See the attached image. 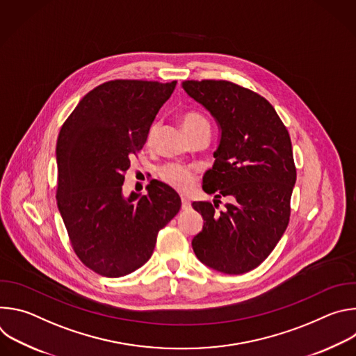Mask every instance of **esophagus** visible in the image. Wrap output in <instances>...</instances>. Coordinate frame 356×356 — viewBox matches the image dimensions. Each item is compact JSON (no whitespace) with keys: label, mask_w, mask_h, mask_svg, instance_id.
<instances>
[{"label":"esophagus","mask_w":356,"mask_h":356,"mask_svg":"<svg viewBox=\"0 0 356 356\" xmlns=\"http://www.w3.org/2000/svg\"><path fill=\"white\" fill-rule=\"evenodd\" d=\"M191 207V202L187 197H181V209L183 210H188Z\"/></svg>","instance_id":"34e87169"}]
</instances>
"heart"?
Wrapping results in <instances>:
<instances>
[{"label":"heart","mask_w":356,"mask_h":356,"mask_svg":"<svg viewBox=\"0 0 356 356\" xmlns=\"http://www.w3.org/2000/svg\"><path fill=\"white\" fill-rule=\"evenodd\" d=\"M180 122L181 127L184 129V132L190 136L194 132L200 131V129H210V124L209 121L202 117L201 114L195 113V111H187L180 117ZM158 131V124H152L149 131H147V136H146V142L147 145L152 143L154 140L155 135ZM161 179L169 184L170 187L179 190V191H186L193 186L194 181V170L190 166H184L180 163H169L166 166H163L159 172Z\"/></svg>","instance_id":"obj_1"}]
</instances>
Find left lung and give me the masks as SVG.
<instances>
[{"mask_svg": "<svg viewBox=\"0 0 356 356\" xmlns=\"http://www.w3.org/2000/svg\"><path fill=\"white\" fill-rule=\"evenodd\" d=\"M183 88L221 129L202 188L232 198L220 213L216 202H193L204 218L193 250L218 272L242 275L270 255L289 225L297 177L290 135L269 101L249 88L225 80H186Z\"/></svg>", "mask_w": 356, "mask_h": 356, "instance_id": "obj_1", "label": "left lung"}]
</instances>
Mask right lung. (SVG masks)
<instances>
[{"instance_id":"right-lung-1","label":"right lung","mask_w":356,"mask_h":356,"mask_svg":"<svg viewBox=\"0 0 356 356\" xmlns=\"http://www.w3.org/2000/svg\"><path fill=\"white\" fill-rule=\"evenodd\" d=\"M176 83H103L80 99L60 128L58 207L77 258L101 276L121 277L145 265L158 232L180 210L179 194L158 180L145 195H122L131 158L143 147Z\"/></svg>"}]
</instances>
